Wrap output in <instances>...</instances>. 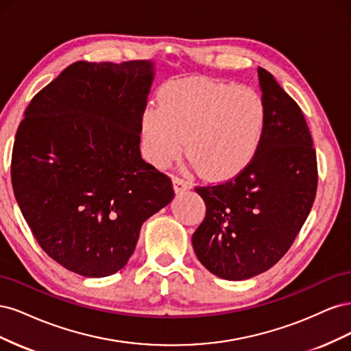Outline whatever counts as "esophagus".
Listing matches in <instances>:
<instances>
[{
    "label": "esophagus",
    "mask_w": 351,
    "mask_h": 351,
    "mask_svg": "<svg viewBox=\"0 0 351 351\" xmlns=\"http://www.w3.org/2000/svg\"><path fill=\"white\" fill-rule=\"evenodd\" d=\"M173 186H174L176 193L186 192V190H189L190 187H192V184H190L189 182H186V180L180 178V177H173Z\"/></svg>",
    "instance_id": "obj_1"
}]
</instances>
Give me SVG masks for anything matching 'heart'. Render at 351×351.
I'll use <instances>...</instances> for the list:
<instances>
[{
    "label": "heart",
    "mask_w": 351,
    "mask_h": 351,
    "mask_svg": "<svg viewBox=\"0 0 351 351\" xmlns=\"http://www.w3.org/2000/svg\"><path fill=\"white\" fill-rule=\"evenodd\" d=\"M267 121L258 90L205 77L169 80L139 117L141 149L156 168L171 164L183 151L200 176L227 180L256 155Z\"/></svg>",
    "instance_id": "obj_1"
}]
</instances>
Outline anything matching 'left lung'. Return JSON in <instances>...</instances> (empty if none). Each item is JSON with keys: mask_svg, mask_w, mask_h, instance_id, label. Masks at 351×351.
<instances>
[{"mask_svg": "<svg viewBox=\"0 0 351 351\" xmlns=\"http://www.w3.org/2000/svg\"><path fill=\"white\" fill-rule=\"evenodd\" d=\"M267 121L252 162L227 183L196 187L206 217L192 237L197 259L219 278L247 280L274 267L309 215L316 152L304 115L272 74L258 69Z\"/></svg>", "mask_w": 351, "mask_h": 351, "instance_id": "8db88e82", "label": "left lung"}]
</instances>
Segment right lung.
Segmentation results:
<instances>
[{
	"instance_id": "obj_1",
	"label": "right lung",
	"mask_w": 351,
	"mask_h": 351,
	"mask_svg": "<svg viewBox=\"0 0 351 351\" xmlns=\"http://www.w3.org/2000/svg\"><path fill=\"white\" fill-rule=\"evenodd\" d=\"M154 61H77L30 101L12 158L20 210L49 258L83 277L125 267L143 222L174 199L141 156Z\"/></svg>"
}]
</instances>
